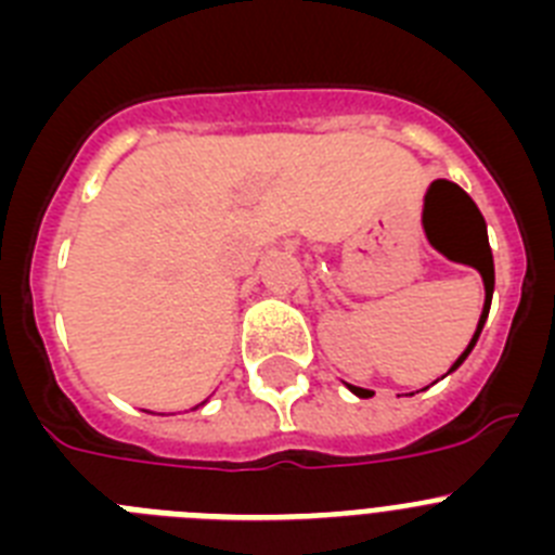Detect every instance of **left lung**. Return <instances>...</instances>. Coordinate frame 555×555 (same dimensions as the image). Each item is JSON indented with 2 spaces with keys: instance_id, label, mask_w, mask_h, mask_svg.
Here are the masks:
<instances>
[{
  "instance_id": "8db88e82",
  "label": "left lung",
  "mask_w": 555,
  "mask_h": 555,
  "mask_svg": "<svg viewBox=\"0 0 555 555\" xmlns=\"http://www.w3.org/2000/svg\"><path fill=\"white\" fill-rule=\"evenodd\" d=\"M436 189H450L455 194V197L461 199V203H464V208L469 210V214H473V219H475V228L480 230V249L478 253H467V255H461L459 261H464V263H469V267H475L480 272V278H483V286H487V302H483V313H480V322H478V331H475V336H473V341H469V347L464 352H461L459 356V361H455L453 366H450V370H455V366L461 364V361H464V358L469 356V350H473L475 347V341H478V336H480V331H483V322H487V317H489V302H492V292H494V263H492V249H489V238H487V222H483V217H480V210H478V205L473 203V199H469V194L464 189H459V185L455 183H450V180H436L434 183V189L430 191H436ZM352 391H356L358 397H372V391H366V389H358V386H350Z\"/></svg>"
}]
</instances>
